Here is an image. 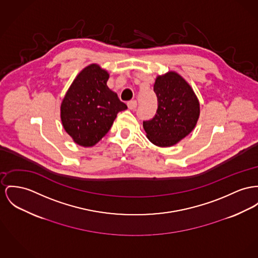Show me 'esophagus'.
<instances>
[{"mask_svg":"<svg viewBox=\"0 0 258 258\" xmlns=\"http://www.w3.org/2000/svg\"><path fill=\"white\" fill-rule=\"evenodd\" d=\"M127 105H128V107H129L130 109H134V108L137 107V101H136V100L129 101V102L127 103Z\"/></svg>","mask_w":258,"mask_h":258,"instance_id":"1","label":"esophagus"}]
</instances>
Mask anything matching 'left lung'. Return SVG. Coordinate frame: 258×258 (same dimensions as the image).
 Here are the masks:
<instances>
[{
  "label": "left lung",
  "mask_w": 258,
  "mask_h": 258,
  "mask_svg": "<svg viewBox=\"0 0 258 258\" xmlns=\"http://www.w3.org/2000/svg\"><path fill=\"white\" fill-rule=\"evenodd\" d=\"M154 91L156 113L143 121V126L153 144L170 147L192 131L200 116V103L189 84L175 72L158 76Z\"/></svg>",
  "instance_id": "8db88e82"
}]
</instances>
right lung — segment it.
<instances>
[{
	"instance_id": "1",
	"label": "right lung",
	"mask_w": 258,
	"mask_h": 258,
	"mask_svg": "<svg viewBox=\"0 0 258 258\" xmlns=\"http://www.w3.org/2000/svg\"><path fill=\"white\" fill-rule=\"evenodd\" d=\"M108 73L97 64L83 69L69 89L60 106L66 131L74 142L92 147L109 131L127 105L106 85Z\"/></svg>"
}]
</instances>
